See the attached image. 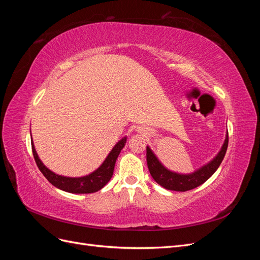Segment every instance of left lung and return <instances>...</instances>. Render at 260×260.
I'll return each instance as SVG.
<instances>
[{
  "label": "left lung",
  "mask_w": 260,
  "mask_h": 260,
  "mask_svg": "<svg viewBox=\"0 0 260 260\" xmlns=\"http://www.w3.org/2000/svg\"><path fill=\"white\" fill-rule=\"evenodd\" d=\"M228 143H229V136L226 133L224 143L218 155L210 162L205 165L201 169L194 171L191 175H180L166 169L160 164V161L157 159V157L152 152V149L146 146V161L149 174H151V176L157 183L162 187L167 188V190L178 192L193 190V188L203 184L215 174V171L220 166V164H221L225 155Z\"/></svg>",
  "instance_id": "obj_1"
}]
</instances>
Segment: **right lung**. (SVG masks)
Segmentation results:
<instances>
[{
    "label": "right lung",
    "instance_id": "add662e5",
    "mask_svg": "<svg viewBox=\"0 0 260 260\" xmlns=\"http://www.w3.org/2000/svg\"><path fill=\"white\" fill-rule=\"evenodd\" d=\"M125 142H127V138L121 139L118 142L108 154L104 162L101 166L93 171L92 174L84 176L81 178H69L64 176H58L54 174L53 171L46 168L42 161L39 158V156L36 152L34 142H31V147H32V154L35 157V160L38 168L43 174V176L48 179L50 183L54 186H56L62 191H66L69 193H77V194H84V193H94L104 187L108 181L111 180L114 174V168L118 155L121 152Z\"/></svg>",
    "mask_w": 260,
    "mask_h": 260
}]
</instances>
